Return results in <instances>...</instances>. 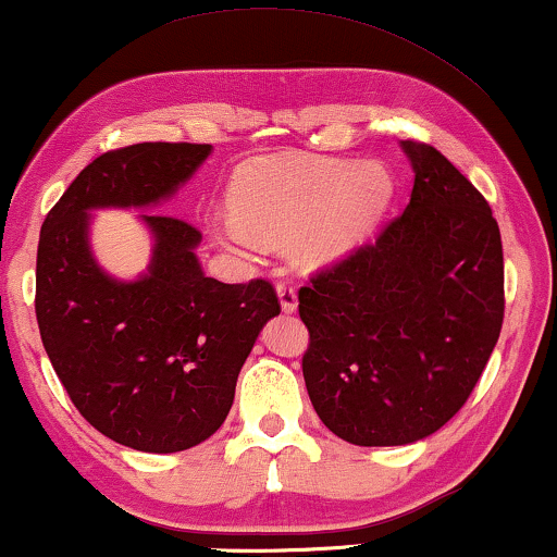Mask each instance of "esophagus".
<instances>
[{"label": "esophagus", "mask_w": 557, "mask_h": 557, "mask_svg": "<svg viewBox=\"0 0 557 557\" xmlns=\"http://www.w3.org/2000/svg\"><path fill=\"white\" fill-rule=\"evenodd\" d=\"M277 297H280L282 312H287V315H289V312L297 310V293H295V287L289 285V282H280Z\"/></svg>", "instance_id": "esophagus-1"}]
</instances>
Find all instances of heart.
I'll list each match as a JSON object with an SVG mask.
<instances>
[{"mask_svg":"<svg viewBox=\"0 0 557 557\" xmlns=\"http://www.w3.org/2000/svg\"><path fill=\"white\" fill-rule=\"evenodd\" d=\"M391 194L394 182L379 161L268 156L234 176L232 214L214 224V239L239 257L257 255L262 242L289 239L295 268L318 272L371 237Z\"/></svg>","mask_w":557,"mask_h":557,"instance_id":"b5f03b06","label":"heart"}]
</instances>
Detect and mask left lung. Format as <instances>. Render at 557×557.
<instances>
[{
    "mask_svg": "<svg viewBox=\"0 0 557 557\" xmlns=\"http://www.w3.org/2000/svg\"><path fill=\"white\" fill-rule=\"evenodd\" d=\"M401 148L413 171L404 214L297 295L312 409L358 446L438 432L480 381L505 315L490 203L434 146Z\"/></svg>",
    "mask_w": 557,
    "mask_h": 557,
    "instance_id": "8db88e82",
    "label": "left lung"
}]
</instances>
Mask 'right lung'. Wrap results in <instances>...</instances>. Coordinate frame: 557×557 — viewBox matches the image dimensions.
Here are the masks:
<instances>
[{
	"mask_svg": "<svg viewBox=\"0 0 557 557\" xmlns=\"http://www.w3.org/2000/svg\"><path fill=\"white\" fill-rule=\"evenodd\" d=\"M209 153V144H136L98 156L40 232L35 312L47 358L88 424L138 451H184L214 434L257 335L280 315L270 282L203 275L201 234L176 216L138 214L151 234L138 277L108 275L92 255L90 211L161 207Z\"/></svg>",
	"mask_w": 557,
	"mask_h": 557,
	"instance_id": "add662e5",
	"label": "right lung"
}]
</instances>
